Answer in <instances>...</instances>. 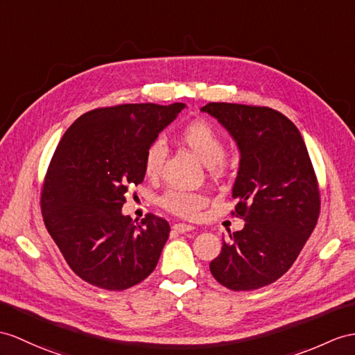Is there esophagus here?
<instances>
[{
    "instance_id": "esophagus-1",
    "label": "esophagus",
    "mask_w": 355,
    "mask_h": 355,
    "mask_svg": "<svg viewBox=\"0 0 355 355\" xmlns=\"http://www.w3.org/2000/svg\"><path fill=\"white\" fill-rule=\"evenodd\" d=\"M173 230L178 232V233H185V232H191L194 230V226H191V224H184V223H178L173 226Z\"/></svg>"
}]
</instances>
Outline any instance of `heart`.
I'll list each match as a JSON object with an SVG mask.
<instances>
[{"instance_id":"heart-1","label":"heart","mask_w":355,"mask_h":355,"mask_svg":"<svg viewBox=\"0 0 355 355\" xmlns=\"http://www.w3.org/2000/svg\"><path fill=\"white\" fill-rule=\"evenodd\" d=\"M182 140L205 166L209 167L211 175H220L224 168L226 144L217 129L206 122H193L180 132ZM167 158V144L162 138L150 143L144 157V173L149 178H157ZM164 209L182 218H194L198 211L206 205V197L197 191L168 189L159 197Z\"/></svg>"}]
</instances>
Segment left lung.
Listing matches in <instances>:
<instances>
[{"label": "left lung", "instance_id": "8db88e82", "mask_svg": "<svg viewBox=\"0 0 355 355\" xmlns=\"http://www.w3.org/2000/svg\"><path fill=\"white\" fill-rule=\"evenodd\" d=\"M203 112L227 129L239 149L232 214L244 229L223 241L209 270L223 286L253 291L274 283L295 262L318 223V179L298 128L268 107L211 102Z\"/></svg>", "mask_w": 355, "mask_h": 355}]
</instances>
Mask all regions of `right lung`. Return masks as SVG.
I'll return each mask as SVG.
<instances>
[{
	"mask_svg": "<svg viewBox=\"0 0 355 355\" xmlns=\"http://www.w3.org/2000/svg\"><path fill=\"white\" fill-rule=\"evenodd\" d=\"M185 103H125L76 119L49 162L42 215L71 270L93 286L125 291L157 266L168 223L122 214L125 194L144 179L146 150Z\"/></svg>",
	"mask_w": 355,
	"mask_h": 355,
	"instance_id": "add662e5",
	"label": "right lung"
}]
</instances>
